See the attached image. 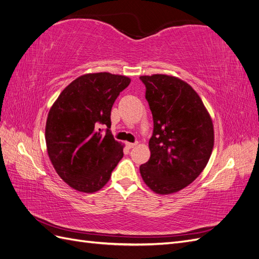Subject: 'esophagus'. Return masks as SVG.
Returning <instances> with one entry per match:
<instances>
[{
  "mask_svg": "<svg viewBox=\"0 0 259 259\" xmlns=\"http://www.w3.org/2000/svg\"><path fill=\"white\" fill-rule=\"evenodd\" d=\"M126 146H127V148L132 149V148H134V147L137 146V143H126Z\"/></svg>",
  "mask_w": 259,
  "mask_h": 259,
  "instance_id": "obj_1",
  "label": "esophagus"
}]
</instances>
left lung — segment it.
<instances>
[{"mask_svg": "<svg viewBox=\"0 0 259 259\" xmlns=\"http://www.w3.org/2000/svg\"><path fill=\"white\" fill-rule=\"evenodd\" d=\"M153 119L150 159L139 167L159 194L184 189L204 169L214 147L213 122L191 86L165 74L139 77Z\"/></svg>", "mask_w": 259, "mask_h": 259, "instance_id": "1", "label": "left lung"}]
</instances>
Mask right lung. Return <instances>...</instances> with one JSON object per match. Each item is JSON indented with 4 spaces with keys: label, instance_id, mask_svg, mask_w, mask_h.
I'll use <instances>...</instances> for the list:
<instances>
[{
    "label": "right lung",
    "instance_id": "right-lung-1",
    "mask_svg": "<svg viewBox=\"0 0 259 259\" xmlns=\"http://www.w3.org/2000/svg\"><path fill=\"white\" fill-rule=\"evenodd\" d=\"M131 83L108 72L77 77L61 92L46 121L49 156L57 174L73 189L95 192L110 179L123 158V146L113 138L111 109ZM99 124L107 126L101 135Z\"/></svg>",
    "mask_w": 259,
    "mask_h": 259
}]
</instances>
